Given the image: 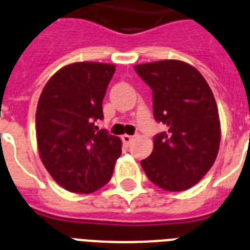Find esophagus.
<instances>
[{"mask_svg": "<svg viewBox=\"0 0 250 250\" xmlns=\"http://www.w3.org/2000/svg\"><path fill=\"white\" fill-rule=\"evenodd\" d=\"M133 136H129V135H123L122 136V141L125 142V144H131L133 141Z\"/></svg>", "mask_w": 250, "mask_h": 250, "instance_id": "1", "label": "esophagus"}]
</instances>
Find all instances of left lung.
<instances>
[{"mask_svg": "<svg viewBox=\"0 0 250 250\" xmlns=\"http://www.w3.org/2000/svg\"><path fill=\"white\" fill-rule=\"evenodd\" d=\"M152 90L156 122L167 131L154 137V150L141 167L148 179L170 192L189 189L211 169L219 152V110L200 71L177 60L135 66Z\"/></svg>", "mask_w": 250, "mask_h": 250, "instance_id": "left-lung-1", "label": "left lung"}]
</instances>
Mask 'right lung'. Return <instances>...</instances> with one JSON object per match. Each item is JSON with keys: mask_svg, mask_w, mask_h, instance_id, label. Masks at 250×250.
<instances>
[{"mask_svg": "<svg viewBox=\"0 0 250 250\" xmlns=\"http://www.w3.org/2000/svg\"><path fill=\"white\" fill-rule=\"evenodd\" d=\"M114 64L76 62L48 80L35 114L39 155L62 188L91 193L112 178L122 141L99 129L103 99Z\"/></svg>", "mask_w": 250, "mask_h": 250, "instance_id": "add662e5", "label": "right lung"}]
</instances>
